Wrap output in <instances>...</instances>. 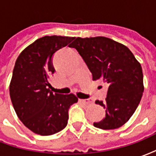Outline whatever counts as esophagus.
I'll list each match as a JSON object with an SVG mask.
<instances>
[{
  "label": "esophagus",
  "instance_id": "34e87169",
  "mask_svg": "<svg viewBox=\"0 0 156 156\" xmlns=\"http://www.w3.org/2000/svg\"><path fill=\"white\" fill-rule=\"evenodd\" d=\"M80 102L83 103L85 105H91V104H93L92 99H80Z\"/></svg>",
  "mask_w": 156,
  "mask_h": 156
}]
</instances>
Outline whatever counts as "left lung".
<instances>
[{
  "instance_id": "left-lung-1",
  "label": "left lung",
  "mask_w": 156,
  "mask_h": 156,
  "mask_svg": "<svg viewBox=\"0 0 156 156\" xmlns=\"http://www.w3.org/2000/svg\"><path fill=\"white\" fill-rule=\"evenodd\" d=\"M88 66L94 80L108 84L105 101L95 104L106 109L96 128L115 129L127 122L136 110L144 92L140 63L129 48L105 37H77L70 44Z\"/></svg>"
}]
</instances>
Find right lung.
I'll return each instance as SVG.
<instances>
[{
    "mask_svg": "<svg viewBox=\"0 0 156 156\" xmlns=\"http://www.w3.org/2000/svg\"><path fill=\"white\" fill-rule=\"evenodd\" d=\"M75 37L45 36L20 53L10 83V97L22 124L35 134L51 135L63 129L68 108L78 98L73 94H53L48 77L54 73L51 58Z\"/></svg>",
    "mask_w": 156,
    "mask_h": 156,
    "instance_id": "add662e5",
    "label": "right lung"
}]
</instances>
